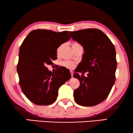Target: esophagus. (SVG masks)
<instances>
[{
    "label": "esophagus",
    "instance_id": "1",
    "mask_svg": "<svg viewBox=\"0 0 133 133\" xmlns=\"http://www.w3.org/2000/svg\"><path fill=\"white\" fill-rule=\"evenodd\" d=\"M70 72H71V77H73V71H72V70H71Z\"/></svg>",
    "mask_w": 133,
    "mask_h": 133
}]
</instances>
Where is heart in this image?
Wrapping results in <instances>:
<instances>
[{"instance_id": "obj_1", "label": "heart", "mask_w": 133, "mask_h": 133, "mask_svg": "<svg viewBox=\"0 0 133 133\" xmlns=\"http://www.w3.org/2000/svg\"><path fill=\"white\" fill-rule=\"evenodd\" d=\"M81 46V45L79 44V43H78L77 42H73L72 43V49L76 48V47L77 46ZM62 48V46H59V48H57V52H59L60 51V50H61V49ZM62 65H63V66H64L66 67V68H73L74 66V64L71 62H69V61H64L62 63Z\"/></svg>"}]
</instances>
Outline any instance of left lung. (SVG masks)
<instances>
[{"label": "left lung", "mask_w": 133, "mask_h": 133, "mask_svg": "<svg viewBox=\"0 0 133 133\" xmlns=\"http://www.w3.org/2000/svg\"><path fill=\"white\" fill-rule=\"evenodd\" d=\"M69 33L84 50L79 68L73 74L80 82L79 88L74 91V101L81 106H94L107 99L115 82V48L108 36L98 29H85ZM78 72L83 74L88 72V76H81Z\"/></svg>", "instance_id": "8db88e82"}]
</instances>
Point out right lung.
<instances>
[{
    "label": "right lung",
    "mask_w": 133,
    "mask_h": 133,
    "mask_svg": "<svg viewBox=\"0 0 133 133\" xmlns=\"http://www.w3.org/2000/svg\"><path fill=\"white\" fill-rule=\"evenodd\" d=\"M70 39L67 31L46 30L31 31L22 43L17 71L25 96L34 104L48 105L57 99L58 90L70 79V70L59 67L55 72L46 66L57 59V50Z\"/></svg>",
    "instance_id": "obj_1"
}]
</instances>
